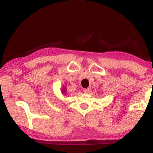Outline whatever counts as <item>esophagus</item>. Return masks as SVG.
<instances>
[{"mask_svg":"<svg viewBox=\"0 0 153 153\" xmlns=\"http://www.w3.org/2000/svg\"><path fill=\"white\" fill-rule=\"evenodd\" d=\"M91 91V88H85L83 89V92L84 94H89Z\"/></svg>","mask_w":153,"mask_h":153,"instance_id":"1","label":"esophagus"}]
</instances>
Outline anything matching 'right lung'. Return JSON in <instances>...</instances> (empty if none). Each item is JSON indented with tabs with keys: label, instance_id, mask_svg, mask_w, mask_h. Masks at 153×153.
<instances>
[{
	"label": "right lung",
	"instance_id": "right-lung-1",
	"mask_svg": "<svg viewBox=\"0 0 153 153\" xmlns=\"http://www.w3.org/2000/svg\"><path fill=\"white\" fill-rule=\"evenodd\" d=\"M62 91L63 94H66V89L65 88H63L62 90Z\"/></svg>",
	"mask_w": 153,
	"mask_h": 153
}]
</instances>
